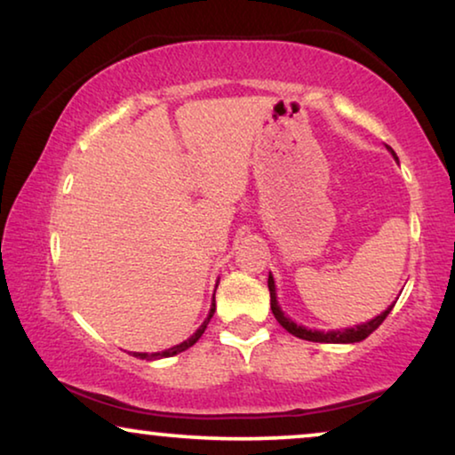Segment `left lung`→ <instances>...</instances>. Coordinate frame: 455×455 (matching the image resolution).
Returning <instances> with one entry per match:
<instances>
[{
    "label": "left lung",
    "instance_id": "left-lung-1",
    "mask_svg": "<svg viewBox=\"0 0 455 455\" xmlns=\"http://www.w3.org/2000/svg\"><path fill=\"white\" fill-rule=\"evenodd\" d=\"M391 153H394V148L387 147ZM395 157V153H394ZM397 159V157H395ZM267 285H269V294H271V310L273 315H275V319L279 325H282L285 331H290L291 335H296V338L300 339H308V341H321V344H354V341H363L364 338H369V335L375 331V329L381 325V323L387 319V315L391 313V308H394V304L385 310V313H381L379 316H375V319L364 323V325H356L352 329H341V331H313V329H307V327H300L296 325L294 321H290L288 316H283L282 308L277 307V300H275V282H273V277L269 275V282H267Z\"/></svg>",
    "mask_w": 455,
    "mask_h": 455
}]
</instances>
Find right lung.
I'll return each mask as SVG.
<instances>
[{
	"mask_svg": "<svg viewBox=\"0 0 455 455\" xmlns=\"http://www.w3.org/2000/svg\"><path fill=\"white\" fill-rule=\"evenodd\" d=\"M213 313H215V300H213V304H211V310H209L207 321H204L203 325L196 329L195 335H190V338L186 339V341H182V344L173 346V347H170V350H165V352H155V354H140V352H134V356H136V358H142V360H157V358H167V356H173V354H180V352L188 350V347L195 346L196 341H198V338H201V335L204 333V329H207V325H209V321H211V316H213Z\"/></svg>",
	"mask_w": 455,
	"mask_h": 455,
	"instance_id": "right-lung-1",
	"label": "right lung"
}]
</instances>
